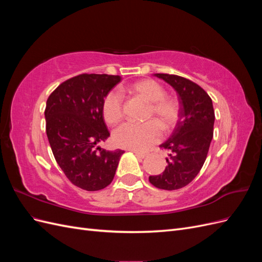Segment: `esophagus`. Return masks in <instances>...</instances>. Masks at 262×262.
<instances>
[{
	"instance_id": "1",
	"label": "esophagus",
	"mask_w": 262,
	"mask_h": 262,
	"mask_svg": "<svg viewBox=\"0 0 262 262\" xmlns=\"http://www.w3.org/2000/svg\"><path fill=\"white\" fill-rule=\"evenodd\" d=\"M133 153H134V155H136L137 157H139V158H144L147 154L146 153H142V152H139V150H133Z\"/></svg>"
}]
</instances>
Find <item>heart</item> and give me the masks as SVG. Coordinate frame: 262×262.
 Returning a JSON list of instances; mask_svg holds the SVG:
<instances>
[{"label": "heart", "mask_w": 262, "mask_h": 262, "mask_svg": "<svg viewBox=\"0 0 262 262\" xmlns=\"http://www.w3.org/2000/svg\"><path fill=\"white\" fill-rule=\"evenodd\" d=\"M131 94L138 95L147 102L149 109L147 117H155L163 128L168 130L175 125L179 117L177 102L167 98L164 87L154 80H141L125 89ZM102 116L109 124H116L122 119V96L119 91H110L102 100ZM162 138L161 126L156 121L145 123L125 122L114 132L113 140L119 147L132 150H144L155 144Z\"/></svg>", "instance_id": "b5f03b06"}]
</instances>
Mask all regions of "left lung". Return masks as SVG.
Returning <instances> with one entry per match:
<instances>
[{
    "instance_id": "8db88e82",
    "label": "left lung",
    "mask_w": 262,
    "mask_h": 262,
    "mask_svg": "<svg viewBox=\"0 0 262 262\" xmlns=\"http://www.w3.org/2000/svg\"><path fill=\"white\" fill-rule=\"evenodd\" d=\"M154 75L178 94L179 119L169 139L161 144L170 152L166 158L167 166L148 180L158 189L177 190L190 184L202 168L213 138L215 116L212 99L198 84L178 75Z\"/></svg>"
}]
</instances>
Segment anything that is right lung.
<instances>
[{"label":"right lung","mask_w":262,"mask_h":262,"mask_svg":"<svg viewBox=\"0 0 262 262\" xmlns=\"http://www.w3.org/2000/svg\"><path fill=\"white\" fill-rule=\"evenodd\" d=\"M121 81L119 75L81 74L63 82L46 104V132L53 156L76 187L97 191L113 181L122 149L97 146L110 136L102 100Z\"/></svg>","instance_id":"1"}]
</instances>
